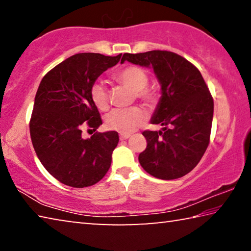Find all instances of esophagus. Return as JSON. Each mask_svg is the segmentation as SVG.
I'll return each mask as SVG.
<instances>
[{"label": "esophagus", "mask_w": 251, "mask_h": 251, "mask_svg": "<svg viewBox=\"0 0 251 251\" xmlns=\"http://www.w3.org/2000/svg\"><path fill=\"white\" fill-rule=\"evenodd\" d=\"M130 137L129 134H121L120 135V139L121 141H126V139H128Z\"/></svg>", "instance_id": "1"}]
</instances>
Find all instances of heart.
Listing matches in <instances>:
<instances>
[{"label": "heart", "mask_w": 251, "mask_h": 251, "mask_svg": "<svg viewBox=\"0 0 251 251\" xmlns=\"http://www.w3.org/2000/svg\"><path fill=\"white\" fill-rule=\"evenodd\" d=\"M116 79L122 85L135 93L136 97L142 99L147 104H154L155 94L146 90L148 76L146 72L138 66H127L118 72ZM91 99L100 110L108 108V95L103 84L95 83L91 88ZM145 120V114L139 107L127 109H115L106 117V125L109 129L116 130L122 134H130L138 128Z\"/></svg>", "instance_id": "heart-1"}]
</instances>
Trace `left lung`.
I'll return each mask as SVG.
<instances>
[{
    "instance_id": "1",
    "label": "left lung",
    "mask_w": 251,
    "mask_h": 251,
    "mask_svg": "<svg viewBox=\"0 0 251 251\" xmlns=\"http://www.w3.org/2000/svg\"><path fill=\"white\" fill-rule=\"evenodd\" d=\"M152 69L160 85V99L151 124L160 130H146L147 147L139 164L151 176L171 180L192 172L209 144L214 100L196 67L168 50L123 55L121 63Z\"/></svg>"
}]
</instances>
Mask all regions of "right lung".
<instances>
[{"instance_id":"1","label":"right lung","mask_w":251,"mask_h":251,"mask_svg":"<svg viewBox=\"0 0 251 251\" xmlns=\"http://www.w3.org/2000/svg\"><path fill=\"white\" fill-rule=\"evenodd\" d=\"M117 56L79 53L66 58L41 80L34 100L29 133L37 157L62 184L83 188L108 172L118 141L117 131L83 138L85 126L103 124L91 99L96 79L120 62Z\"/></svg>"}]
</instances>
